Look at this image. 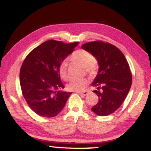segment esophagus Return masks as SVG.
Wrapping results in <instances>:
<instances>
[{"mask_svg": "<svg viewBox=\"0 0 151 151\" xmlns=\"http://www.w3.org/2000/svg\"><path fill=\"white\" fill-rule=\"evenodd\" d=\"M77 93L80 94V95H82V96H86L88 93V91H77Z\"/></svg>", "mask_w": 151, "mask_h": 151, "instance_id": "obj_1", "label": "esophagus"}]
</instances>
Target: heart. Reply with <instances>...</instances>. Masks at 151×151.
<instances>
[{
	"label": "heart",
	"instance_id": "1",
	"mask_svg": "<svg viewBox=\"0 0 151 151\" xmlns=\"http://www.w3.org/2000/svg\"><path fill=\"white\" fill-rule=\"evenodd\" d=\"M70 61L75 63L84 68L85 72L91 76H94L97 73L98 70V63L94 60V56L91 52L85 49H79L73 53L68 58ZM58 73L60 78L63 80L68 78L67 63L65 61L62 62L58 67ZM88 83V80L86 78L74 80L68 85V89L70 91H82L86 88Z\"/></svg>",
	"mask_w": 151,
	"mask_h": 151
}]
</instances>
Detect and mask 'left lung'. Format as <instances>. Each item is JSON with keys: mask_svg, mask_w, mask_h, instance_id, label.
<instances>
[{"mask_svg": "<svg viewBox=\"0 0 151 151\" xmlns=\"http://www.w3.org/2000/svg\"><path fill=\"white\" fill-rule=\"evenodd\" d=\"M81 47L91 52L99 65L92 83L98 102L91 110L98 116H108L121 107L130 91L132 74L128 63L119 49L107 42H88Z\"/></svg>", "mask_w": 151, "mask_h": 151, "instance_id": "8db88e82", "label": "left lung"}]
</instances>
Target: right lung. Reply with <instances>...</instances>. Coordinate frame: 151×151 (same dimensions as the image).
<instances>
[{
    "label": "right lung",
    "mask_w": 151,
    "mask_h": 151,
    "mask_svg": "<svg viewBox=\"0 0 151 151\" xmlns=\"http://www.w3.org/2000/svg\"><path fill=\"white\" fill-rule=\"evenodd\" d=\"M78 44L49 40L32 50L25 58L20 70L22 93L38 116L53 118L65 106L71 93L60 91L64 86L58 67Z\"/></svg>",
    "instance_id": "right-lung-1"
}]
</instances>
